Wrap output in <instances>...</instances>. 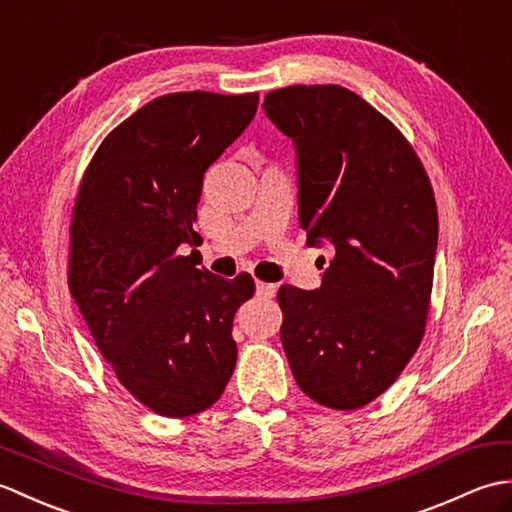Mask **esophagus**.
I'll return each instance as SVG.
<instances>
[{
	"label": "esophagus",
	"mask_w": 512,
	"mask_h": 512,
	"mask_svg": "<svg viewBox=\"0 0 512 512\" xmlns=\"http://www.w3.org/2000/svg\"><path fill=\"white\" fill-rule=\"evenodd\" d=\"M277 292L275 284H264V281H257V295L264 297V299H273Z\"/></svg>",
	"instance_id": "1"
}]
</instances>
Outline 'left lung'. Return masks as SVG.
Wrapping results in <instances>:
<instances>
[{"label": "left lung", "mask_w": 512, "mask_h": 512, "mask_svg": "<svg viewBox=\"0 0 512 512\" xmlns=\"http://www.w3.org/2000/svg\"><path fill=\"white\" fill-rule=\"evenodd\" d=\"M262 107L295 143L308 244L334 248L321 288H279L281 343L303 394L358 409L422 341L438 248L431 182L405 136L341 85H290Z\"/></svg>", "instance_id": "left-lung-1"}]
</instances>
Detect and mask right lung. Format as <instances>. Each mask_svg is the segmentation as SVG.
Listing matches in <instances>:
<instances>
[{
	"mask_svg": "<svg viewBox=\"0 0 512 512\" xmlns=\"http://www.w3.org/2000/svg\"><path fill=\"white\" fill-rule=\"evenodd\" d=\"M257 94L173 92L107 136L85 171L70 226V292L123 387L151 411L209 409L231 378L233 317L248 273L195 268L204 171L244 132Z\"/></svg>",
	"mask_w": 512,
	"mask_h": 512,
	"instance_id": "obj_1",
	"label": "right lung"
}]
</instances>
